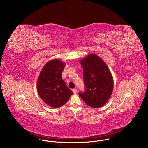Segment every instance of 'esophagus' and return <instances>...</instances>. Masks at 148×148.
Masks as SVG:
<instances>
[{"instance_id":"obj_1","label":"esophagus","mask_w":148,"mask_h":148,"mask_svg":"<svg viewBox=\"0 0 148 148\" xmlns=\"http://www.w3.org/2000/svg\"><path fill=\"white\" fill-rule=\"evenodd\" d=\"M73 91L74 94H76V93H77V89H75V88L73 89Z\"/></svg>"}]
</instances>
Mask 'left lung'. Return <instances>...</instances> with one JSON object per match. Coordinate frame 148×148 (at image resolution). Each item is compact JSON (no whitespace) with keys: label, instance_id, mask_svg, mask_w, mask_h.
I'll list each match as a JSON object with an SVG mask.
<instances>
[{"label":"left lung","instance_id":"obj_1","mask_svg":"<svg viewBox=\"0 0 148 148\" xmlns=\"http://www.w3.org/2000/svg\"><path fill=\"white\" fill-rule=\"evenodd\" d=\"M85 91L78 95L88 106L102 107L110 98L114 80L105 62L97 55L90 54L81 59Z\"/></svg>","mask_w":148,"mask_h":148}]
</instances>
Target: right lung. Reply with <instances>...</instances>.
Here are the masks:
<instances>
[{
	"label": "right lung",
	"instance_id": "add662e5",
	"mask_svg": "<svg viewBox=\"0 0 148 148\" xmlns=\"http://www.w3.org/2000/svg\"><path fill=\"white\" fill-rule=\"evenodd\" d=\"M64 67V63L60 60L49 61L42 69L37 79V90L39 96L54 108L66 103L73 94L61 77Z\"/></svg>",
	"mask_w": 148,
	"mask_h": 148
}]
</instances>
